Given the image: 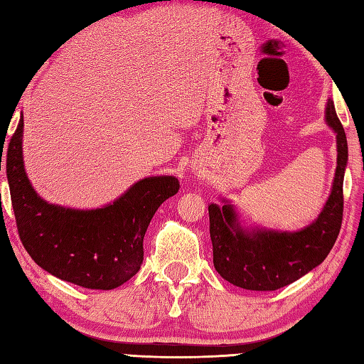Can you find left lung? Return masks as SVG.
Wrapping results in <instances>:
<instances>
[{"label":"left lung","mask_w":364,"mask_h":364,"mask_svg":"<svg viewBox=\"0 0 364 364\" xmlns=\"http://www.w3.org/2000/svg\"><path fill=\"white\" fill-rule=\"evenodd\" d=\"M326 119L335 129L338 166L333 189L326 206L310 227L297 233L250 231L236 222L231 205H210V235L214 267L223 280L250 291H275L299 280L327 258L343 223V181L347 164V139L333 102H328Z\"/></svg>","instance_id":"1"}]
</instances>
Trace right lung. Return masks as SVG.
Returning <instances> with one entry per match:
<instances>
[{"instance_id":"obj_1","label":"right lung","mask_w":364,"mask_h":364,"mask_svg":"<svg viewBox=\"0 0 364 364\" xmlns=\"http://www.w3.org/2000/svg\"><path fill=\"white\" fill-rule=\"evenodd\" d=\"M21 134L23 114L6 150V173L18 236L29 257L51 275L87 289L107 291L128 282L141 269L151 218L176 194L180 181L144 178L112 205L65 210L46 203L31 186L23 168Z\"/></svg>"}]
</instances>
